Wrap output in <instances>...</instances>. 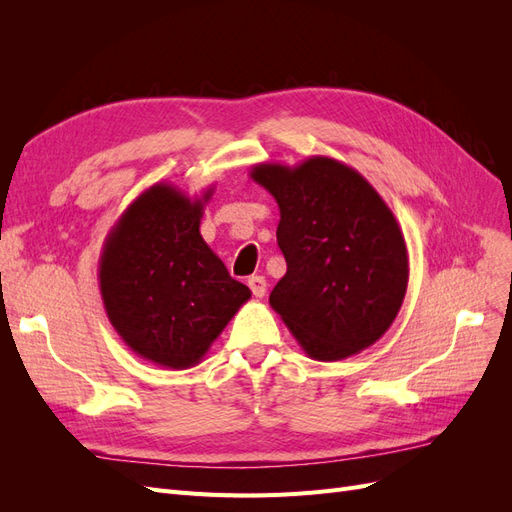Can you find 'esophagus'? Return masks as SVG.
<instances>
[{
	"label": "esophagus",
	"instance_id": "esophagus-1",
	"mask_svg": "<svg viewBox=\"0 0 512 512\" xmlns=\"http://www.w3.org/2000/svg\"><path fill=\"white\" fill-rule=\"evenodd\" d=\"M247 286H250L254 297H258V299L265 297V292H267V280H265V277H262V275H252L250 280H247Z\"/></svg>",
	"mask_w": 512,
	"mask_h": 512
}]
</instances>
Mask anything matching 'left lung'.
<instances>
[{"mask_svg": "<svg viewBox=\"0 0 512 512\" xmlns=\"http://www.w3.org/2000/svg\"><path fill=\"white\" fill-rule=\"evenodd\" d=\"M250 177L280 207L286 275L269 303L314 361H342L389 331L410 265L393 211L359 170L312 156L256 164Z\"/></svg>", "mask_w": 512, "mask_h": 512, "instance_id": "left-lung-1", "label": "left lung"}]
</instances>
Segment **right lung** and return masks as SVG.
<instances>
[{"instance_id": "right-lung-1", "label": "right lung", "mask_w": 512, "mask_h": 512, "mask_svg": "<svg viewBox=\"0 0 512 512\" xmlns=\"http://www.w3.org/2000/svg\"><path fill=\"white\" fill-rule=\"evenodd\" d=\"M213 185L200 196L156 183L108 230L98 262L106 316L126 346L166 369L205 359L252 297L200 235Z\"/></svg>"}]
</instances>
